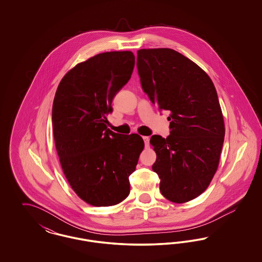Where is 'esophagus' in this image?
I'll return each instance as SVG.
<instances>
[{
  "label": "esophagus",
  "mask_w": 262,
  "mask_h": 262,
  "mask_svg": "<svg viewBox=\"0 0 262 262\" xmlns=\"http://www.w3.org/2000/svg\"><path fill=\"white\" fill-rule=\"evenodd\" d=\"M143 140H144V143H145V146H148V143H149V137H143Z\"/></svg>",
  "instance_id": "34e87169"
}]
</instances>
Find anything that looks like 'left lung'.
Returning <instances> with one entry per match:
<instances>
[{
  "label": "left lung",
  "mask_w": 262,
  "mask_h": 262,
  "mask_svg": "<svg viewBox=\"0 0 262 262\" xmlns=\"http://www.w3.org/2000/svg\"><path fill=\"white\" fill-rule=\"evenodd\" d=\"M137 67L150 101L170 112V136L150 139L160 191L174 203L194 200L211 183L224 142L215 86L195 62L169 48L137 51Z\"/></svg>",
  "instance_id": "8db88e82"
}]
</instances>
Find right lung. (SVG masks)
Wrapping results in <instances>:
<instances>
[{"mask_svg":"<svg viewBox=\"0 0 262 262\" xmlns=\"http://www.w3.org/2000/svg\"><path fill=\"white\" fill-rule=\"evenodd\" d=\"M135 67L130 51L95 55L62 77L52 108V124L62 172L79 199L93 206H112L127 198L142 137L107 127L115 95Z\"/></svg>","mask_w":262,"mask_h":262,"instance_id":"right-lung-1","label":"right lung"}]
</instances>
